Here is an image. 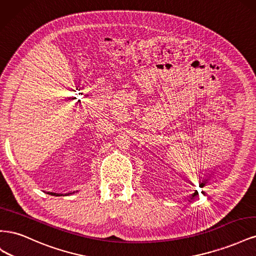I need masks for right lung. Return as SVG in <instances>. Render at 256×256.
Instances as JSON below:
<instances>
[{
  "label": "right lung",
  "mask_w": 256,
  "mask_h": 256,
  "mask_svg": "<svg viewBox=\"0 0 256 256\" xmlns=\"http://www.w3.org/2000/svg\"><path fill=\"white\" fill-rule=\"evenodd\" d=\"M74 193V192H72ZM72 193H68V194H72ZM48 194H51V196H60L63 194H58V193H53V192H48ZM68 194H65V196H68Z\"/></svg>",
  "instance_id": "1"
}]
</instances>
